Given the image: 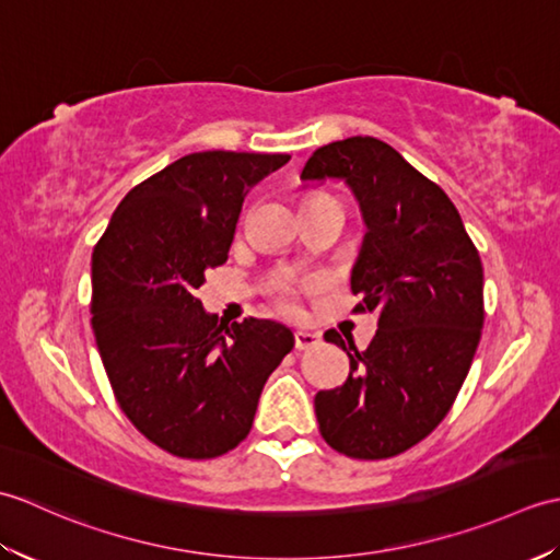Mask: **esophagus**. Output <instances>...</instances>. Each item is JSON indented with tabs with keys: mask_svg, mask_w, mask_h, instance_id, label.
I'll list each match as a JSON object with an SVG mask.
<instances>
[{
	"mask_svg": "<svg viewBox=\"0 0 560 560\" xmlns=\"http://www.w3.org/2000/svg\"><path fill=\"white\" fill-rule=\"evenodd\" d=\"M317 343H319V335H315V331H305V329L295 331V349L299 351L315 349Z\"/></svg>",
	"mask_w": 560,
	"mask_h": 560,
	"instance_id": "esophagus-1",
	"label": "esophagus"
}]
</instances>
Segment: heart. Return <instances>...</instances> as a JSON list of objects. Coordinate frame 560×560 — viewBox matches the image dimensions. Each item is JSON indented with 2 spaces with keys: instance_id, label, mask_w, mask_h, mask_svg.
<instances>
[{
  "instance_id": "obj_1",
  "label": "heart",
  "mask_w": 560,
  "mask_h": 560,
  "mask_svg": "<svg viewBox=\"0 0 560 560\" xmlns=\"http://www.w3.org/2000/svg\"><path fill=\"white\" fill-rule=\"evenodd\" d=\"M287 305H291V301H287Z\"/></svg>"
}]
</instances>
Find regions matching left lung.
<instances>
[{"label": "left lung", "mask_w": 560, "mask_h": 560, "mask_svg": "<svg viewBox=\"0 0 560 560\" xmlns=\"http://www.w3.org/2000/svg\"><path fill=\"white\" fill-rule=\"evenodd\" d=\"M301 180H341L359 201L365 237L351 291L355 313H377L365 351L325 335L351 371L315 395L319 433L347 457H395L445 419L469 373L483 327L481 257L443 189L375 137L319 147Z\"/></svg>", "instance_id": "1"}]
</instances>
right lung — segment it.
<instances>
[{
	"instance_id": "right-lung-1",
	"label": "right lung",
	"mask_w": 560,
	"mask_h": 560,
	"mask_svg": "<svg viewBox=\"0 0 560 560\" xmlns=\"http://www.w3.org/2000/svg\"><path fill=\"white\" fill-rule=\"evenodd\" d=\"M289 153L201 151L129 189L91 257V325L120 409L151 443L211 459L249 433L293 349L273 319L219 325L197 289L229 259L249 189Z\"/></svg>"
}]
</instances>
